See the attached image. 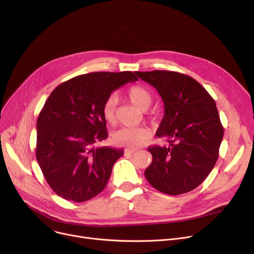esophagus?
<instances>
[{
	"label": "esophagus",
	"instance_id": "1",
	"mask_svg": "<svg viewBox=\"0 0 254 254\" xmlns=\"http://www.w3.org/2000/svg\"><path fill=\"white\" fill-rule=\"evenodd\" d=\"M136 152L135 149H125V153H128V154H134Z\"/></svg>",
	"mask_w": 254,
	"mask_h": 254
}]
</instances>
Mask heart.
<instances>
[{
	"mask_svg": "<svg viewBox=\"0 0 254 254\" xmlns=\"http://www.w3.org/2000/svg\"><path fill=\"white\" fill-rule=\"evenodd\" d=\"M128 99L137 106L141 111H147L153 102L152 92L141 84L132 86L127 91ZM118 105L117 95L112 94L102 105V115L107 123L115 124L117 121L116 111ZM151 137V131L146 127L135 128H121L113 134V140L120 147L128 149H137L149 140Z\"/></svg>",
	"mask_w": 254,
	"mask_h": 254,
	"instance_id": "1",
	"label": "heart"
}]
</instances>
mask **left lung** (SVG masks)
<instances>
[{"label": "left lung", "instance_id": "obj_1", "mask_svg": "<svg viewBox=\"0 0 254 254\" xmlns=\"http://www.w3.org/2000/svg\"><path fill=\"white\" fill-rule=\"evenodd\" d=\"M158 91L164 116L156 132L167 147L153 146L148 182L165 194L179 195L199 186L218 159L223 137L216 103L199 82L175 71L135 72Z\"/></svg>", "mask_w": 254, "mask_h": 254}]
</instances>
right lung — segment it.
<instances>
[{
	"label": "right lung",
	"mask_w": 254,
	"mask_h": 254,
	"mask_svg": "<svg viewBox=\"0 0 254 254\" xmlns=\"http://www.w3.org/2000/svg\"><path fill=\"white\" fill-rule=\"evenodd\" d=\"M135 80L131 71L92 72L59 84L47 98L37 120L36 158L59 196L81 202L105 188L124 150L96 146L108 135L102 105Z\"/></svg>",
	"instance_id": "add662e5"
}]
</instances>
